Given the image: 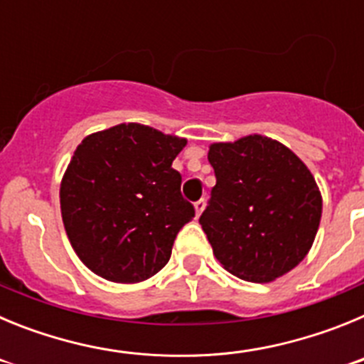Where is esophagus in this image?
Returning <instances> with one entry per match:
<instances>
[{"label":"esophagus","instance_id":"obj_1","mask_svg":"<svg viewBox=\"0 0 364 364\" xmlns=\"http://www.w3.org/2000/svg\"><path fill=\"white\" fill-rule=\"evenodd\" d=\"M204 208H205V200H204V198H200V200H198V202H195V213H197V217H200L202 211H204Z\"/></svg>","mask_w":364,"mask_h":364}]
</instances>
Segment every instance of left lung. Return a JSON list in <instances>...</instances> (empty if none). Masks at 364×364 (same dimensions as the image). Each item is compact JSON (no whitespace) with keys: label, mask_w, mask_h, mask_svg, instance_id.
I'll use <instances>...</instances> for the list:
<instances>
[{"label":"left lung","mask_w":364,"mask_h":364,"mask_svg":"<svg viewBox=\"0 0 364 364\" xmlns=\"http://www.w3.org/2000/svg\"><path fill=\"white\" fill-rule=\"evenodd\" d=\"M217 184L198 222L217 260L250 282L294 269L319 230L323 198L294 151L262 134L211 144Z\"/></svg>","instance_id":"1"}]
</instances>
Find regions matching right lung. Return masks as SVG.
<instances>
[{"instance_id":"obj_1","label":"right lung","mask_w":364,"mask_h":364,"mask_svg":"<svg viewBox=\"0 0 364 364\" xmlns=\"http://www.w3.org/2000/svg\"><path fill=\"white\" fill-rule=\"evenodd\" d=\"M186 138L120 124L82 140L60 188L70 246L112 282H142L171 257L176 233L195 217L171 167Z\"/></svg>"}]
</instances>
